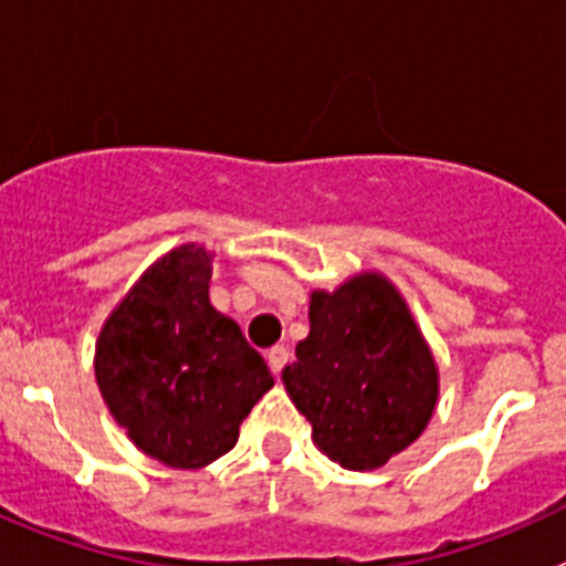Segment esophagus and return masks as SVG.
Wrapping results in <instances>:
<instances>
[{
	"label": "esophagus",
	"mask_w": 566,
	"mask_h": 566,
	"mask_svg": "<svg viewBox=\"0 0 566 566\" xmlns=\"http://www.w3.org/2000/svg\"><path fill=\"white\" fill-rule=\"evenodd\" d=\"M266 363H269V368H272V374H280L283 371V365L289 363V348H283V345H274V348H269Z\"/></svg>",
	"instance_id": "esophagus-1"
}]
</instances>
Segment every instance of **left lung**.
Listing matches in <instances>:
<instances>
[{"mask_svg":"<svg viewBox=\"0 0 566 566\" xmlns=\"http://www.w3.org/2000/svg\"><path fill=\"white\" fill-rule=\"evenodd\" d=\"M308 337L283 385L319 451L345 470H377L431 422L439 368L411 308L379 272L314 289Z\"/></svg>","mask_w":566,"mask_h":566,"instance_id":"8db88e82","label":"left lung"}]
</instances>
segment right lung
<instances>
[{
	"instance_id": "1",
	"label": "right lung",
	"mask_w": 566,
	"mask_h": 566,
	"mask_svg": "<svg viewBox=\"0 0 566 566\" xmlns=\"http://www.w3.org/2000/svg\"><path fill=\"white\" fill-rule=\"evenodd\" d=\"M212 258L184 243L155 260L104 319L93 359L129 442L178 470L232 451L240 422L274 385L238 323L209 303Z\"/></svg>"
}]
</instances>
